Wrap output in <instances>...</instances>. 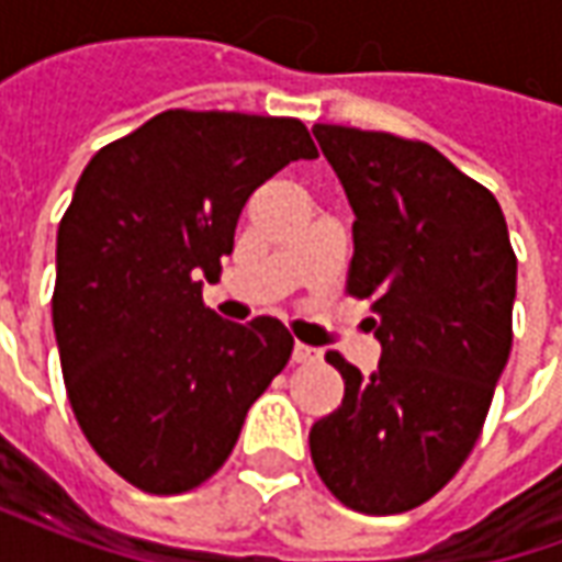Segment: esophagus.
<instances>
[{"instance_id":"34e87169","label":"esophagus","mask_w":562,"mask_h":562,"mask_svg":"<svg viewBox=\"0 0 562 562\" xmlns=\"http://www.w3.org/2000/svg\"><path fill=\"white\" fill-rule=\"evenodd\" d=\"M294 364H318L322 361V352L318 349H313V346H304V342H297L294 346Z\"/></svg>"}]
</instances>
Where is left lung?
Listing matches in <instances>:
<instances>
[{"label":"left lung","instance_id":"1","mask_svg":"<svg viewBox=\"0 0 562 562\" xmlns=\"http://www.w3.org/2000/svg\"><path fill=\"white\" fill-rule=\"evenodd\" d=\"M355 210L346 292L370 301L382 342L310 430L318 479L342 506L397 515L439 494L470 458L512 352L518 258L496 198L424 140L313 126Z\"/></svg>","mask_w":562,"mask_h":562}]
</instances>
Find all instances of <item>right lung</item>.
Masks as SVG:
<instances>
[{
  "mask_svg": "<svg viewBox=\"0 0 562 562\" xmlns=\"http://www.w3.org/2000/svg\"><path fill=\"white\" fill-rule=\"evenodd\" d=\"M294 116L165 111L102 147L56 234L54 330L95 454L147 494H186L232 454L292 358L280 318L225 322L201 297L246 198L316 159Z\"/></svg>",
  "mask_w": 562,
  "mask_h": 562,
  "instance_id": "add662e5",
  "label": "right lung"
}]
</instances>
